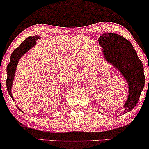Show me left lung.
<instances>
[{
	"label": "left lung",
	"instance_id": "1",
	"mask_svg": "<svg viewBox=\"0 0 149 149\" xmlns=\"http://www.w3.org/2000/svg\"><path fill=\"white\" fill-rule=\"evenodd\" d=\"M104 48L107 61L120 70L128 84V97L124 105L123 113L133 109L137 104L145 84L143 66L131 43L117 34H103L99 38Z\"/></svg>",
	"mask_w": 149,
	"mask_h": 149
}]
</instances>
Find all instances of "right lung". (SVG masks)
<instances>
[{
    "label": "right lung",
    "mask_w": 149,
    "mask_h": 149,
    "mask_svg": "<svg viewBox=\"0 0 149 149\" xmlns=\"http://www.w3.org/2000/svg\"><path fill=\"white\" fill-rule=\"evenodd\" d=\"M40 39V36H33V37H29L26 38L19 47L15 49L13 52H12L11 55H10V63L8 65H7L6 68V71H7V79H6V87L8 92L9 95L11 97L12 100H14L13 96L11 94V86L12 83H13V80L14 79V74H15V70H16V65H17L18 62H19V59L21 57L26 53V52L29 49H31L34 45L36 44V40ZM17 107V106H16ZM19 108V107H18ZM19 110H21L19 108ZM22 111V110H21Z\"/></svg>",
    "instance_id": "obj_1"
}]
</instances>
